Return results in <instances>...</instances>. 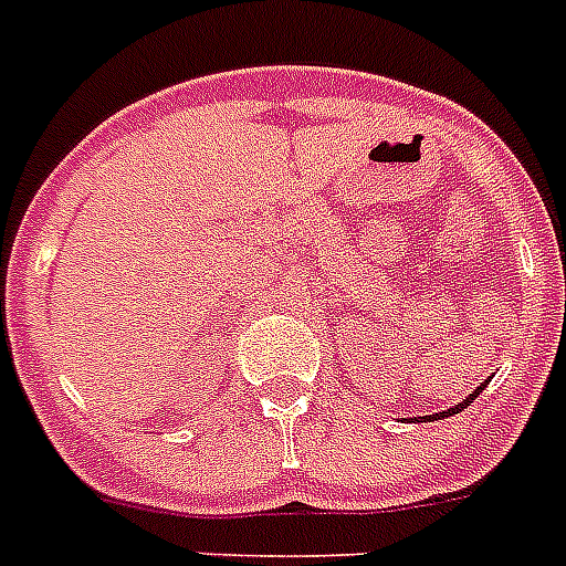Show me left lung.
I'll list each match as a JSON object with an SVG mask.
<instances>
[{
    "mask_svg": "<svg viewBox=\"0 0 566 566\" xmlns=\"http://www.w3.org/2000/svg\"><path fill=\"white\" fill-rule=\"evenodd\" d=\"M485 382H489V379H485ZM485 382H483V385H480V388H474V390H472V394H469V396H467V399H463V402H458V405H455V408H450V410H443V413L421 416V419H424V421H438V419H443V416H455V413H461V410H463V408H467V405H472V399H478V396H480V394H483Z\"/></svg>",
    "mask_w": 566,
    "mask_h": 566,
    "instance_id": "1",
    "label": "left lung"
}]
</instances>
